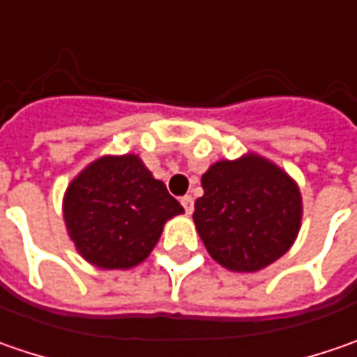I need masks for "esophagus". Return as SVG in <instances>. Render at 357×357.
I'll use <instances>...</instances> for the list:
<instances>
[{
	"label": "esophagus",
	"mask_w": 357,
	"mask_h": 357,
	"mask_svg": "<svg viewBox=\"0 0 357 357\" xmlns=\"http://www.w3.org/2000/svg\"><path fill=\"white\" fill-rule=\"evenodd\" d=\"M179 202H181V206L185 209V213H192L194 211V197L192 195H183Z\"/></svg>",
	"instance_id": "1"
}]
</instances>
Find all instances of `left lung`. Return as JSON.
Instances as JSON below:
<instances>
[{
    "label": "left lung",
    "mask_w": 357,
    "mask_h": 357,
    "mask_svg": "<svg viewBox=\"0 0 357 357\" xmlns=\"http://www.w3.org/2000/svg\"><path fill=\"white\" fill-rule=\"evenodd\" d=\"M194 222L209 256L234 271L282 257L302 222V195L280 167L257 155L218 162L202 176Z\"/></svg>",
    "instance_id": "left-lung-1"
}]
</instances>
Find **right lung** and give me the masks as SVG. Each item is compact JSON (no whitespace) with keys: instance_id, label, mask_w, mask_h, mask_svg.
<instances>
[{"instance_id":"right-lung-1","label":"right lung","mask_w":357,"mask_h":357,"mask_svg":"<svg viewBox=\"0 0 357 357\" xmlns=\"http://www.w3.org/2000/svg\"><path fill=\"white\" fill-rule=\"evenodd\" d=\"M181 211L137 155L93 162L71 181L63 199V220L77 252L103 270L144 261L163 224Z\"/></svg>"}]
</instances>
